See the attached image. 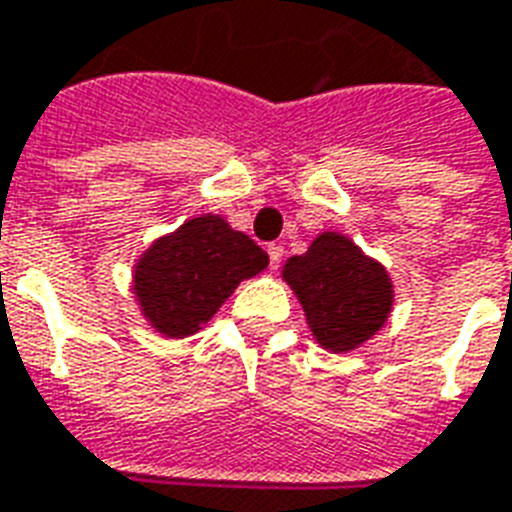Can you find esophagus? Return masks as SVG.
<instances>
[{
  "mask_svg": "<svg viewBox=\"0 0 512 512\" xmlns=\"http://www.w3.org/2000/svg\"><path fill=\"white\" fill-rule=\"evenodd\" d=\"M282 257H284L282 244H268V260H271V268H279Z\"/></svg>",
  "mask_w": 512,
  "mask_h": 512,
  "instance_id": "1",
  "label": "esophagus"
}]
</instances>
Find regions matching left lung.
I'll return each instance as SVG.
<instances>
[{
	"instance_id": "obj_1",
	"label": "left lung",
	"mask_w": 512,
	"mask_h": 512,
	"mask_svg": "<svg viewBox=\"0 0 512 512\" xmlns=\"http://www.w3.org/2000/svg\"><path fill=\"white\" fill-rule=\"evenodd\" d=\"M308 317L311 333L330 351H349L368 341L392 311V282L346 236L322 233L306 255L284 265Z\"/></svg>"
}]
</instances>
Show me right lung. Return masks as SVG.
<instances>
[{
  "label": "right lung",
  "mask_w": 512,
  "mask_h": 512,
  "mask_svg": "<svg viewBox=\"0 0 512 512\" xmlns=\"http://www.w3.org/2000/svg\"><path fill=\"white\" fill-rule=\"evenodd\" d=\"M268 265L260 244L206 214L155 241L136 265L134 290L144 317L163 335L185 338L214 317L241 279Z\"/></svg>",
  "instance_id": "obj_1"
}]
</instances>
